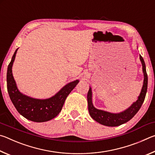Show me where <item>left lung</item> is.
Here are the masks:
<instances>
[{
	"label": "left lung",
	"mask_w": 155,
	"mask_h": 155,
	"mask_svg": "<svg viewBox=\"0 0 155 155\" xmlns=\"http://www.w3.org/2000/svg\"><path fill=\"white\" fill-rule=\"evenodd\" d=\"M140 59L141 64H142L143 72L144 75L143 87L137 101L135 102L126 111L120 113V114H111V113L96 109L93 106L92 101H91V96L92 95H91V89L90 88L87 93L88 110L91 117L94 120H96V122L103 125L107 126V127H117V126L124 124V123L129 121L130 119H132L135 116V115L140 110L143 103L144 99H145L147 88H148V75H147L146 73L145 62L143 61V57L141 55L140 56Z\"/></svg>",
	"instance_id": "1"
}]
</instances>
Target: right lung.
I'll use <instances>...</instances> for the list:
<instances>
[{
	"label": "right lung",
	"instance_id": "obj_1",
	"mask_svg": "<svg viewBox=\"0 0 155 155\" xmlns=\"http://www.w3.org/2000/svg\"><path fill=\"white\" fill-rule=\"evenodd\" d=\"M18 49L12 57L7 73V91L12 103L19 114L31 121L43 122L53 119L61 111L65 99L77 85L78 80L67 84L58 93L48 99H35L23 95L18 90L12 70Z\"/></svg>",
	"mask_w": 155,
	"mask_h": 155
}]
</instances>
